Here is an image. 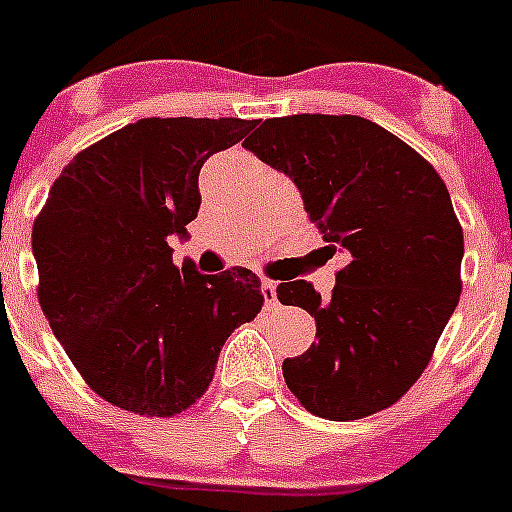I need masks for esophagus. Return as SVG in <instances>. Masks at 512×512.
<instances>
[{
    "instance_id": "34e87169",
    "label": "esophagus",
    "mask_w": 512,
    "mask_h": 512,
    "mask_svg": "<svg viewBox=\"0 0 512 512\" xmlns=\"http://www.w3.org/2000/svg\"><path fill=\"white\" fill-rule=\"evenodd\" d=\"M261 294H264L266 306H274L276 304V281H269V279L261 281Z\"/></svg>"
}]
</instances>
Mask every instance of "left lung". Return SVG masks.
Returning <instances> with one entry per match:
<instances>
[{
    "label": "left lung",
    "mask_w": 512,
    "mask_h": 512,
    "mask_svg": "<svg viewBox=\"0 0 512 512\" xmlns=\"http://www.w3.org/2000/svg\"><path fill=\"white\" fill-rule=\"evenodd\" d=\"M248 150L289 175L306 216L349 264L329 299L309 281L279 284L286 306L316 321L284 379L301 405L334 422L394 405L430 364L460 301L462 228L437 170L397 135L359 115L264 120Z\"/></svg>",
    "instance_id": "1"
}]
</instances>
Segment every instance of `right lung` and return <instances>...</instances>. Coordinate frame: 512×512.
Instances as JSON below:
<instances>
[{"instance_id": "obj_1", "label": "right lung", "mask_w": 512, "mask_h": 512, "mask_svg": "<svg viewBox=\"0 0 512 512\" xmlns=\"http://www.w3.org/2000/svg\"><path fill=\"white\" fill-rule=\"evenodd\" d=\"M256 120L145 118L97 140L52 183L32 228L40 306L92 392L170 417L201 397L236 326L264 306L253 271L173 264L198 216V173Z\"/></svg>"}]
</instances>
